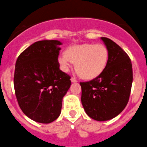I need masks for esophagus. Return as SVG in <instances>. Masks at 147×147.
I'll list each match as a JSON object with an SVG mask.
<instances>
[{
	"label": "esophagus",
	"mask_w": 147,
	"mask_h": 147,
	"mask_svg": "<svg viewBox=\"0 0 147 147\" xmlns=\"http://www.w3.org/2000/svg\"><path fill=\"white\" fill-rule=\"evenodd\" d=\"M70 80H71V82H72V83H76L77 82V80L75 78H72Z\"/></svg>",
	"instance_id": "34e87169"
}]
</instances>
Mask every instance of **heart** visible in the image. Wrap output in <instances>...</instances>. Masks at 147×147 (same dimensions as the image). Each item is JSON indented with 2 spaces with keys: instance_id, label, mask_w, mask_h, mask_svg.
I'll return each instance as SVG.
<instances>
[{
  "instance_id": "b5f03b06",
  "label": "heart",
  "mask_w": 147,
  "mask_h": 147,
  "mask_svg": "<svg viewBox=\"0 0 147 147\" xmlns=\"http://www.w3.org/2000/svg\"><path fill=\"white\" fill-rule=\"evenodd\" d=\"M108 50L104 45L86 43L67 48L59 56L58 61L64 71L75 64L77 74L83 79L92 80L101 75L107 67Z\"/></svg>"
}]
</instances>
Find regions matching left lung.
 Returning <instances> with one entry per match:
<instances>
[{
    "label": "left lung",
    "instance_id": "left-lung-1",
    "mask_svg": "<svg viewBox=\"0 0 147 147\" xmlns=\"http://www.w3.org/2000/svg\"><path fill=\"white\" fill-rule=\"evenodd\" d=\"M101 39L109 53L106 68L96 78L80 83L86 113L100 121L111 119L125 109L133 83L132 63L127 54L111 39Z\"/></svg>",
    "mask_w": 147,
    "mask_h": 147
}]
</instances>
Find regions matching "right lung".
<instances>
[{"label":"right lung","mask_w":147,"mask_h":147,"mask_svg":"<svg viewBox=\"0 0 147 147\" xmlns=\"http://www.w3.org/2000/svg\"><path fill=\"white\" fill-rule=\"evenodd\" d=\"M61 42H34L18 56L14 86L22 111L36 122L55 121L61 111L62 100L71 85L70 76L59 69Z\"/></svg>","instance_id":"1"}]
</instances>
